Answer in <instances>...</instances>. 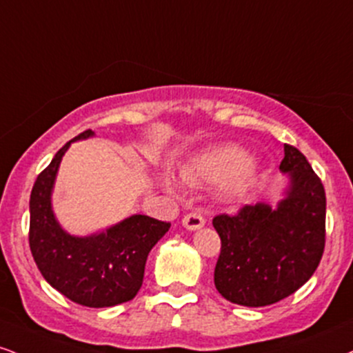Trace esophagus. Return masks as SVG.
Returning <instances> with one entry per match:
<instances>
[{"mask_svg":"<svg viewBox=\"0 0 353 353\" xmlns=\"http://www.w3.org/2000/svg\"><path fill=\"white\" fill-rule=\"evenodd\" d=\"M203 223H205V220L199 212H190V214L184 215V219H182V225H184L185 228H189V230H197V228H202Z\"/></svg>","mask_w":353,"mask_h":353,"instance_id":"1","label":"esophagus"}]
</instances>
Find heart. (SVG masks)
<instances>
[{
  "instance_id": "1",
  "label": "heart",
  "mask_w": 353,
  "mask_h": 353,
  "mask_svg": "<svg viewBox=\"0 0 353 353\" xmlns=\"http://www.w3.org/2000/svg\"><path fill=\"white\" fill-rule=\"evenodd\" d=\"M181 176L189 185L222 182L225 194L239 195L253 179V165L248 163L243 150L227 146L194 156L182 165ZM164 185L169 190H174L171 181H164Z\"/></svg>"
}]
</instances>
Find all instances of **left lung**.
I'll use <instances>...</instances> for the list:
<instances>
[{"label": "left lung", "mask_w": 353, "mask_h": 353, "mask_svg": "<svg viewBox=\"0 0 353 353\" xmlns=\"http://www.w3.org/2000/svg\"><path fill=\"white\" fill-rule=\"evenodd\" d=\"M291 177L286 197L271 209L243 205L235 215H215L222 246L215 288L246 307L278 303L299 290L319 266L325 246V190L298 148L284 144L279 164Z\"/></svg>", "instance_id": "1"}]
</instances>
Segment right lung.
Instances as JSON below:
<instances>
[{"label": "right lung", "mask_w": 353, "mask_h": 353, "mask_svg": "<svg viewBox=\"0 0 353 353\" xmlns=\"http://www.w3.org/2000/svg\"><path fill=\"white\" fill-rule=\"evenodd\" d=\"M92 134V130H85L63 144L37 176L29 199V246L37 268L54 290L87 307H112L138 294L148 254L171 223L133 215L107 232L83 239L62 230L50 209L55 174L70 143Z\"/></svg>", "instance_id": "1"}]
</instances>
